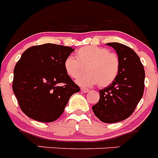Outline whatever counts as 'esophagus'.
<instances>
[{
    "mask_svg": "<svg viewBox=\"0 0 158 158\" xmlns=\"http://www.w3.org/2000/svg\"><path fill=\"white\" fill-rule=\"evenodd\" d=\"M81 91L82 93H89V89H85V88H81Z\"/></svg>",
    "mask_w": 158,
    "mask_h": 158,
    "instance_id": "1",
    "label": "esophagus"
}]
</instances>
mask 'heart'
<instances>
[{"instance_id":"1","label":"heart","mask_w":158,"mask_h":158,"mask_svg":"<svg viewBox=\"0 0 158 158\" xmlns=\"http://www.w3.org/2000/svg\"><path fill=\"white\" fill-rule=\"evenodd\" d=\"M85 68L87 73L82 75ZM64 68L69 77H78L76 83L80 86L89 87L98 83L100 87L104 88L116 78L119 61L116 54L109 52L107 48L87 46L77 51L76 58L68 57L64 62Z\"/></svg>"}]
</instances>
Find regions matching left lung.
Here are the masks:
<instances>
[{
	"label": "left lung",
	"mask_w": 158,
	"mask_h": 158,
	"mask_svg": "<svg viewBox=\"0 0 158 158\" xmlns=\"http://www.w3.org/2000/svg\"><path fill=\"white\" fill-rule=\"evenodd\" d=\"M107 45L116 51L119 69L115 81L99 91L100 100L92 108L100 121L114 123L127 118L142 99L145 70L138 54L129 47L118 43Z\"/></svg>",
	"instance_id": "1"
}]
</instances>
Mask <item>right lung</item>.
I'll use <instances>...</instances> for the list:
<instances>
[{
    "mask_svg": "<svg viewBox=\"0 0 158 158\" xmlns=\"http://www.w3.org/2000/svg\"><path fill=\"white\" fill-rule=\"evenodd\" d=\"M73 51L72 47L46 43L29 47L22 54L14 68L12 90L29 118L43 123L55 121L70 96L80 91L64 68L65 60Z\"/></svg>",
    "mask_w": 158,
    "mask_h": 158,
    "instance_id": "right-lung-1",
    "label": "right lung"
}]
</instances>
